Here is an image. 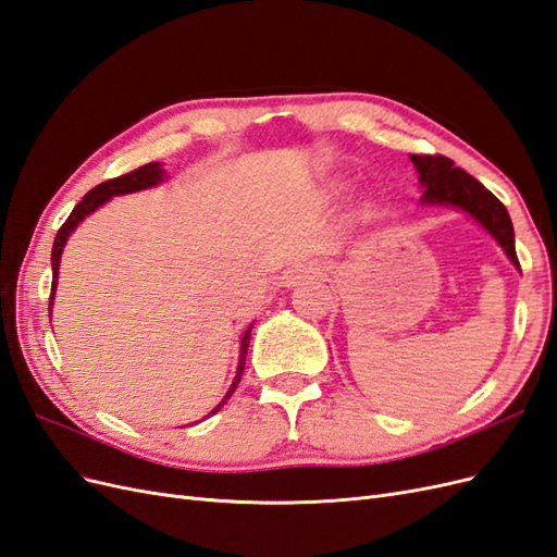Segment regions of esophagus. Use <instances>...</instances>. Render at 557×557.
I'll use <instances>...</instances> for the list:
<instances>
[{"label":"esophagus","instance_id":"esophagus-1","mask_svg":"<svg viewBox=\"0 0 557 557\" xmlns=\"http://www.w3.org/2000/svg\"><path fill=\"white\" fill-rule=\"evenodd\" d=\"M318 274H320V269L313 262L299 264V267H295V269H290V272H288V285L299 283V281H305V278H311V276H318Z\"/></svg>","mask_w":557,"mask_h":557}]
</instances>
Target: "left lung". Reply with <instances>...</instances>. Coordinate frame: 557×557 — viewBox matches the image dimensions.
Here are the masks:
<instances>
[{
  "label": "left lung",
  "instance_id": "left-lung-1",
  "mask_svg": "<svg viewBox=\"0 0 557 557\" xmlns=\"http://www.w3.org/2000/svg\"><path fill=\"white\" fill-rule=\"evenodd\" d=\"M411 162L416 164L420 183L425 188V201L458 207L469 215H474L499 242L509 260L520 269L509 211L491 190L483 188V183L469 176L460 166H455L453 160L444 156H411Z\"/></svg>",
  "mask_w": 557,
  "mask_h": 557
}]
</instances>
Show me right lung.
I'll return each mask as SVG.
<instances>
[{"label":"right lung","instance_id":"add662e5","mask_svg":"<svg viewBox=\"0 0 557 557\" xmlns=\"http://www.w3.org/2000/svg\"><path fill=\"white\" fill-rule=\"evenodd\" d=\"M162 170H160V162H148L144 166H139V170H134L129 174H123L117 178H109L104 183L95 185V188L83 197L78 205L74 207V211L70 213V218H66L64 225L58 230L55 234V242H53V250H50V264H53V285H50V299H48V311L50 307H53V295H55V283H58V269H60V256H62V248L66 244V237L76 230V225L86 218L88 213H92L97 207H102L107 199H111L113 195H125V193H137V190H144V188H150V185H156L162 181ZM248 344H250V327L246 330L244 339H242V356H239V367H237V376H234L232 385L227 395L223 397V401L218 404V407L211 411V413H218L221 411L223 404L232 397V393L237 391V385L242 381V374H244V367H246V350H248Z\"/></svg>","mask_w":557,"mask_h":557}]
</instances>
